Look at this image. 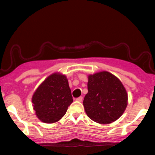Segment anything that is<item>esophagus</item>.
<instances>
[{
    "label": "esophagus",
    "instance_id": "obj_1",
    "mask_svg": "<svg viewBox=\"0 0 155 155\" xmlns=\"http://www.w3.org/2000/svg\"><path fill=\"white\" fill-rule=\"evenodd\" d=\"M82 99H83V97H78V98L76 99V100L78 101H82Z\"/></svg>",
    "mask_w": 155,
    "mask_h": 155
}]
</instances>
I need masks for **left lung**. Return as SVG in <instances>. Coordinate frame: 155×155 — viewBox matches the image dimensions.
<instances>
[{
    "label": "left lung",
    "instance_id": "8db88e82",
    "mask_svg": "<svg viewBox=\"0 0 155 155\" xmlns=\"http://www.w3.org/2000/svg\"><path fill=\"white\" fill-rule=\"evenodd\" d=\"M87 94L83 105L87 115L94 121L107 124L124 114L128 94L121 82L107 71L89 75Z\"/></svg>",
    "mask_w": 155,
    "mask_h": 155
}]
</instances>
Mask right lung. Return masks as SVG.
I'll use <instances>...</instances> for the list:
<instances>
[{"mask_svg":"<svg viewBox=\"0 0 155 155\" xmlns=\"http://www.w3.org/2000/svg\"><path fill=\"white\" fill-rule=\"evenodd\" d=\"M73 99L65 75L54 73L42 82L32 97L36 115L42 122H57L66 113Z\"/></svg>","mask_w":155,"mask_h":155,"instance_id":"add662e5","label":"right lung"}]
</instances>
